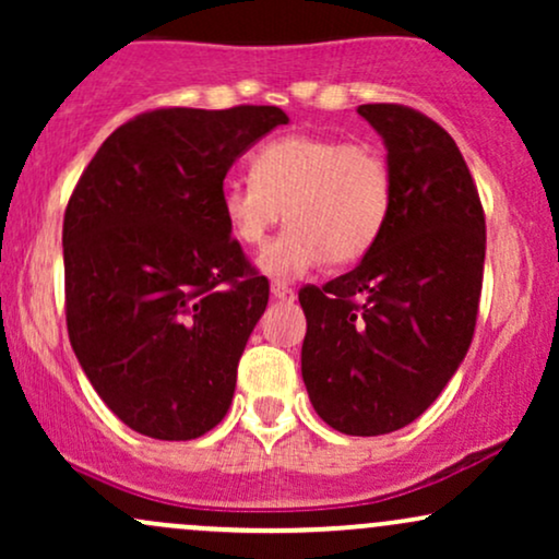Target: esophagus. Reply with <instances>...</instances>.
<instances>
[{"label":"esophagus","instance_id":"esophagus-1","mask_svg":"<svg viewBox=\"0 0 559 559\" xmlns=\"http://www.w3.org/2000/svg\"><path fill=\"white\" fill-rule=\"evenodd\" d=\"M271 297L278 299V301H292L294 299V292L286 284H281V281H273V284H271Z\"/></svg>","mask_w":559,"mask_h":559}]
</instances>
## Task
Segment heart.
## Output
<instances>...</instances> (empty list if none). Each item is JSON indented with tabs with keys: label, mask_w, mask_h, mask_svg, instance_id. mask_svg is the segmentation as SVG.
Here are the masks:
<instances>
[{
	"label": "heart",
	"mask_w": 559,
	"mask_h": 559,
	"mask_svg": "<svg viewBox=\"0 0 559 559\" xmlns=\"http://www.w3.org/2000/svg\"><path fill=\"white\" fill-rule=\"evenodd\" d=\"M391 202L394 176L378 146L318 133L267 141L252 157V181L228 178L217 194L228 234L247 247L265 241L286 210V230L258 258L260 271L281 281L325 260H362L386 228Z\"/></svg>",
	"instance_id": "1"
}]
</instances>
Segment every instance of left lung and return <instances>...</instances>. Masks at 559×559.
<instances>
[{
	"label": "left lung",
	"instance_id": "left-lung-1",
	"mask_svg": "<svg viewBox=\"0 0 559 559\" xmlns=\"http://www.w3.org/2000/svg\"><path fill=\"white\" fill-rule=\"evenodd\" d=\"M383 139L394 202L355 271L307 286L301 378L336 431L381 436L420 418L457 373L476 329L484 207L457 144L402 105H360Z\"/></svg>",
	"mask_w": 559,
	"mask_h": 559
}]
</instances>
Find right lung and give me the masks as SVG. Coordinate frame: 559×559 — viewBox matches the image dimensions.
I'll return each instance as SVG.
<instances>
[{
  "label": "right lung",
  "mask_w": 559,
  "mask_h": 559,
  "mask_svg": "<svg viewBox=\"0 0 559 559\" xmlns=\"http://www.w3.org/2000/svg\"><path fill=\"white\" fill-rule=\"evenodd\" d=\"M281 107L139 115L96 150L62 223L68 333L102 402L163 441L226 418L267 281L230 239L217 194Z\"/></svg>",
  "instance_id": "add662e5"
}]
</instances>
